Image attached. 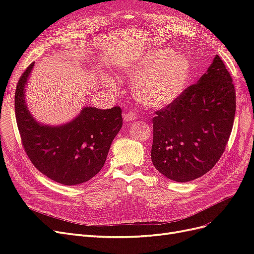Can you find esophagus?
Returning a JSON list of instances; mask_svg holds the SVG:
<instances>
[{"mask_svg":"<svg viewBox=\"0 0 254 254\" xmlns=\"http://www.w3.org/2000/svg\"><path fill=\"white\" fill-rule=\"evenodd\" d=\"M137 119V115L133 112H127L124 114V121L125 122H132Z\"/></svg>","mask_w":254,"mask_h":254,"instance_id":"obj_1","label":"esophagus"}]
</instances>
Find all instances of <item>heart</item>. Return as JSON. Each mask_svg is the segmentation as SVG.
I'll return each mask as SVG.
<instances>
[{"instance_id": "heart-1", "label": "heart", "mask_w": 254, "mask_h": 254, "mask_svg": "<svg viewBox=\"0 0 254 254\" xmlns=\"http://www.w3.org/2000/svg\"><path fill=\"white\" fill-rule=\"evenodd\" d=\"M189 59L171 50L152 51L133 64V92L142 105L163 108L174 103L186 90L190 78ZM110 83V81H108Z\"/></svg>"}]
</instances>
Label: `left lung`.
I'll return each instance as SVG.
<instances>
[{"label":"left lung","instance_id":"left-lung-1","mask_svg":"<svg viewBox=\"0 0 254 254\" xmlns=\"http://www.w3.org/2000/svg\"><path fill=\"white\" fill-rule=\"evenodd\" d=\"M234 88L231 75L216 55L197 83L155 112L151 161L166 178L188 182L218 162L234 123Z\"/></svg>","mask_w":254,"mask_h":254}]
</instances>
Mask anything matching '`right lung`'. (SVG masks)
Returning a JSON list of instances; mask_svg holds the SVG:
<instances>
[{
    "label": "right lung",
    "instance_id": "obj_1",
    "mask_svg": "<svg viewBox=\"0 0 254 254\" xmlns=\"http://www.w3.org/2000/svg\"><path fill=\"white\" fill-rule=\"evenodd\" d=\"M35 63L21 75L14 94V112L22 145L34 166L64 186L90 180L102 170L111 143L123 125L122 109L84 107L72 122L47 126L36 122L24 98V87Z\"/></svg>",
    "mask_w": 254,
    "mask_h": 254
}]
</instances>
